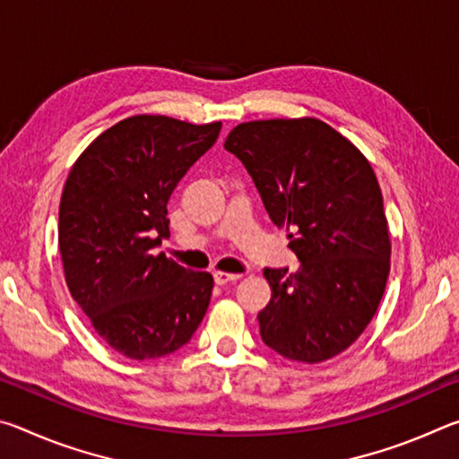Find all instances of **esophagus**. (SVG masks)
I'll return each instance as SVG.
<instances>
[{
    "label": "esophagus",
    "mask_w": 459,
    "mask_h": 459,
    "mask_svg": "<svg viewBox=\"0 0 459 459\" xmlns=\"http://www.w3.org/2000/svg\"><path fill=\"white\" fill-rule=\"evenodd\" d=\"M238 277H240L238 273H227V271H216L214 281H216V285H227V283L237 281Z\"/></svg>",
    "instance_id": "obj_1"
}]
</instances>
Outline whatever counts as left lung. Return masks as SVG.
<instances>
[{"label":"left lung","mask_w":459,"mask_h":459,"mask_svg":"<svg viewBox=\"0 0 459 459\" xmlns=\"http://www.w3.org/2000/svg\"><path fill=\"white\" fill-rule=\"evenodd\" d=\"M224 150L251 174L299 269H265L261 338L290 360L324 362L356 342L383 299L391 238L370 161L314 117L240 123Z\"/></svg>","instance_id":"obj_1"}]
</instances>
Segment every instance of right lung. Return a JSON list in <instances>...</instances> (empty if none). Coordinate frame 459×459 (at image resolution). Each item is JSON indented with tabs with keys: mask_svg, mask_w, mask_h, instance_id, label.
I'll return each mask as SVG.
<instances>
[{
	"mask_svg": "<svg viewBox=\"0 0 459 459\" xmlns=\"http://www.w3.org/2000/svg\"><path fill=\"white\" fill-rule=\"evenodd\" d=\"M222 123L134 115L103 131L66 178L58 248L73 299L113 351L176 352L204 317L214 279L153 255L169 237L168 200Z\"/></svg>",
	"mask_w": 459,
	"mask_h": 459,
	"instance_id": "1",
	"label": "right lung"
}]
</instances>
